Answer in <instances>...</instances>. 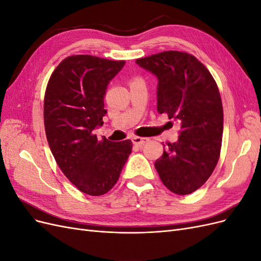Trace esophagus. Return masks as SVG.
Here are the masks:
<instances>
[{
    "instance_id": "obj_1",
    "label": "esophagus",
    "mask_w": 261,
    "mask_h": 261,
    "mask_svg": "<svg viewBox=\"0 0 261 261\" xmlns=\"http://www.w3.org/2000/svg\"><path fill=\"white\" fill-rule=\"evenodd\" d=\"M132 140H133V144H134V145H137V146H143V145H145V144L147 143V141H149L148 138L138 137V136L133 137Z\"/></svg>"
}]
</instances>
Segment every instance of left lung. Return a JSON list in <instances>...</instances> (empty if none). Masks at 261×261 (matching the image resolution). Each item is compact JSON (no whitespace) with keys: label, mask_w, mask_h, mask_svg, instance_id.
Masks as SVG:
<instances>
[{"label":"left lung","mask_w":261,"mask_h":261,"mask_svg":"<svg viewBox=\"0 0 261 261\" xmlns=\"http://www.w3.org/2000/svg\"><path fill=\"white\" fill-rule=\"evenodd\" d=\"M136 63L158 78V112L180 126L155 170L172 193L191 194L206 183L220 156L223 108L218 86L202 63L185 52L165 51Z\"/></svg>","instance_id":"obj_1"}]
</instances>
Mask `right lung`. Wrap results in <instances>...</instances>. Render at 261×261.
<instances>
[{
	"mask_svg": "<svg viewBox=\"0 0 261 261\" xmlns=\"http://www.w3.org/2000/svg\"><path fill=\"white\" fill-rule=\"evenodd\" d=\"M125 65L91 55H72L52 73L44 96L45 135L64 175L90 196L108 193L120 177L132 153L127 139H98L93 130L103 125L108 85Z\"/></svg>",
	"mask_w": 261,
	"mask_h": 261,
	"instance_id": "right-lung-1",
	"label": "right lung"
}]
</instances>
